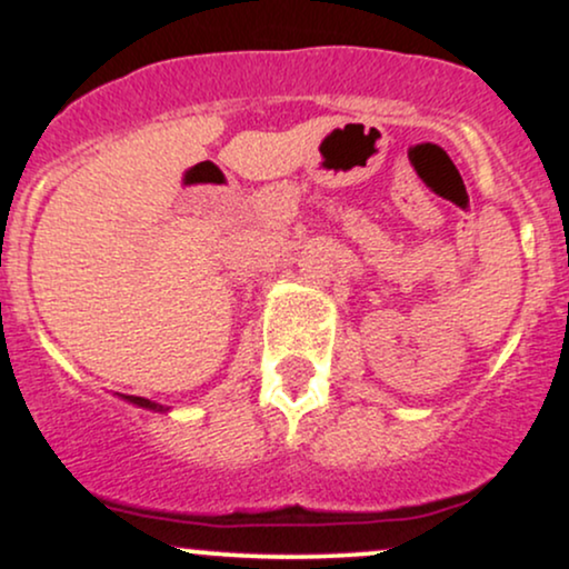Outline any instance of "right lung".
Returning <instances> with one entry per match:
<instances>
[{
	"label": "right lung",
	"instance_id": "1",
	"mask_svg": "<svg viewBox=\"0 0 569 569\" xmlns=\"http://www.w3.org/2000/svg\"><path fill=\"white\" fill-rule=\"evenodd\" d=\"M117 396H120L122 401L133 403V407H139V409H149V411H168V407H162V403L149 401V398H141V396H122V393H117Z\"/></svg>",
	"mask_w": 569,
	"mask_h": 569
}]
</instances>
